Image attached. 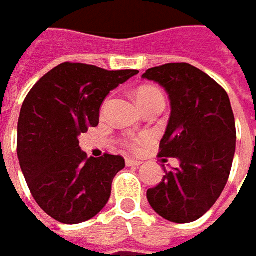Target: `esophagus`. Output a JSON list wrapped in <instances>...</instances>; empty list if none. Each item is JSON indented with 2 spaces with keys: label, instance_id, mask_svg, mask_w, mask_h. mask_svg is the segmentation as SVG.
I'll return each instance as SVG.
<instances>
[{
  "label": "esophagus",
  "instance_id": "obj_1",
  "mask_svg": "<svg viewBox=\"0 0 256 256\" xmlns=\"http://www.w3.org/2000/svg\"><path fill=\"white\" fill-rule=\"evenodd\" d=\"M125 164H126V166H131V168H138L140 165H141V161H136V160H131V158H128L126 161H125Z\"/></svg>",
  "mask_w": 256,
  "mask_h": 256
}]
</instances>
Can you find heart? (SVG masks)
Masks as SVG:
<instances>
[{
    "label": "heart",
    "instance_id": "1",
    "mask_svg": "<svg viewBox=\"0 0 256 256\" xmlns=\"http://www.w3.org/2000/svg\"><path fill=\"white\" fill-rule=\"evenodd\" d=\"M135 100H136V104L140 105V108H142L144 105L152 102L155 100H164V96L154 86H141L135 92Z\"/></svg>",
    "mask_w": 256,
    "mask_h": 256
}]
</instances>
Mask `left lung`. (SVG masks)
Segmentation results:
<instances>
[{"label":"left lung","mask_w":256,"mask_h":256,"mask_svg":"<svg viewBox=\"0 0 256 256\" xmlns=\"http://www.w3.org/2000/svg\"><path fill=\"white\" fill-rule=\"evenodd\" d=\"M168 94L171 115L160 150L180 161L146 191L160 216L175 224L200 220L220 198L235 155V118L228 94L190 64H165L142 75Z\"/></svg>","instance_id":"obj_1"}]
</instances>
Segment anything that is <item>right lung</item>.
<instances>
[{
  "instance_id": "1",
  "label": "right lung",
  "mask_w": 256,
  "mask_h": 256,
  "mask_svg": "<svg viewBox=\"0 0 256 256\" xmlns=\"http://www.w3.org/2000/svg\"><path fill=\"white\" fill-rule=\"evenodd\" d=\"M138 72L64 62L26 95L18 120V160L34 200L55 221L81 224L106 205L125 161L110 154L88 158L78 136L98 125L110 91Z\"/></svg>"
}]
</instances>
